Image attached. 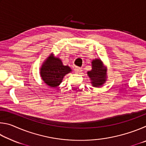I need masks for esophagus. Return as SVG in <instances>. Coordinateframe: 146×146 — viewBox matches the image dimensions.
I'll list each match as a JSON object with an SVG mask.
<instances>
[{
	"label": "esophagus",
	"instance_id": "1",
	"mask_svg": "<svg viewBox=\"0 0 146 146\" xmlns=\"http://www.w3.org/2000/svg\"><path fill=\"white\" fill-rule=\"evenodd\" d=\"M75 71L76 73H80V71H81V69H80V68H75Z\"/></svg>",
	"mask_w": 146,
	"mask_h": 146
}]
</instances>
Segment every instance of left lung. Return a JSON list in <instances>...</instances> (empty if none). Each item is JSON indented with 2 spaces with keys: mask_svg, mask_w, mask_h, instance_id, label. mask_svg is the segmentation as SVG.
I'll list each match as a JSON object with an SVG mask.
<instances>
[{
  "mask_svg": "<svg viewBox=\"0 0 146 146\" xmlns=\"http://www.w3.org/2000/svg\"><path fill=\"white\" fill-rule=\"evenodd\" d=\"M92 70L88 71V75L90 78L91 83L93 87H100L107 80V70L104 68L102 62L100 58H96L91 62Z\"/></svg>",
  "mask_w": 146,
  "mask_h": 146,
  "instance_id": "1",
  "label": "left lung"
}]
</instances>
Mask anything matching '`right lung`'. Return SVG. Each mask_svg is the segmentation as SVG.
<instances>
[{
  "instance_id": "obj_1",
  "label": "right lung",
  "mask_w": 146,
  "mask_h": 146,
  "mask_svg": "<svg viewBox=\"0 0 146 146\" xmlns=\"http://www.w3.org/2000/svg\"><path fill=\"white\" fill-rule=\"evenodd\" d=\"M40 71L44 82L51 88H56L61 84L64 76L71 72V69L68 66H64L60 59L51 53L44 61Z\"/></svg>"
}]
</instances>
